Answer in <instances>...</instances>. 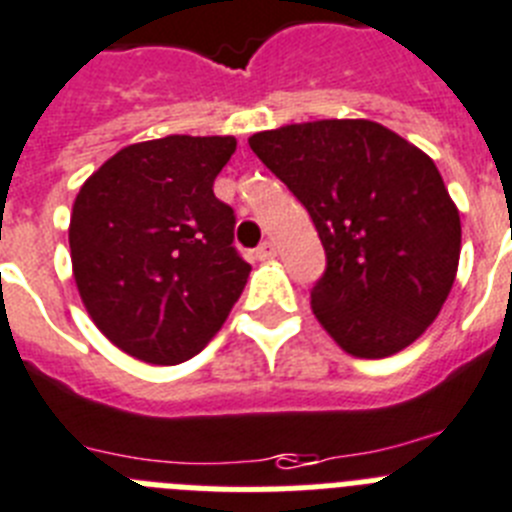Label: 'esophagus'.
Segmentation results:
<instances>
[{
	"instance_id": "esophagus-1",
	"label": "esophagus",
	"mask_w": 512,
	"mask_h": 512,
	"mask_svg": "<svg viewBox=\"0 0 512 512\" xmlns=\"http://www.w3.org/2000/svg\"><path fill=\"white\" fill-rule=\"evenodd\" d=\"M257 260H270V257H276V244L273 242H263L260 247L255 249Z\"/></svg>"
}]
</instances>
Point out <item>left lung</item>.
Segmentation results:
<instances>
[{"instance_id": "obj_1", "label": "left lung", "mask_w": 512, "mask_h": 512, "mask_svg": "<svg viewBox=\"0 0 512 512\" xmlns=\"http://www.w3.org/2000/svg\"><path fill=\"white\" fill-rule=\"evenodd\" d=\"M307 208L325 247L312 312L343 351L382 359L440 315L461 257V216L435 161L369 119H322L249 137Z\"/></svg>"}]
</instances>
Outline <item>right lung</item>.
<instances>
[{
  "label": "right lung",
  "instance_id": "add662e5",
  "mask_svg": "<svg viewBox=\"0 0 512 512\" xmlns=\"http://www.w3.org/2000/svg\"><path fill=\"white\" fill-rule=\"evenodd\" d=\"M234 150V137L127 145L72 205L77 291L103 336L140 362L200 354L247 283L234 208L213 195Z\"/></svg>",
  "mask_w": 512,
  "mask_h": 512
}]
</instances>
